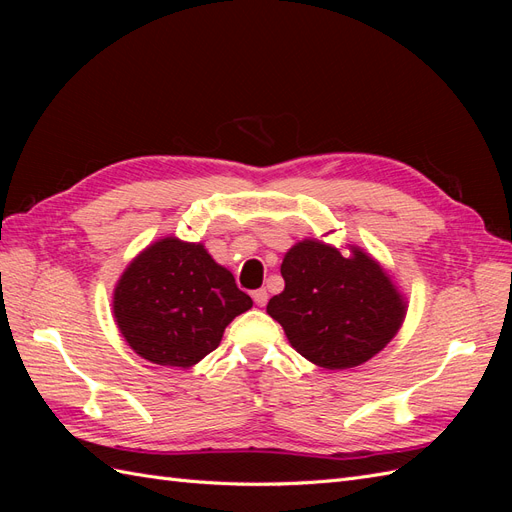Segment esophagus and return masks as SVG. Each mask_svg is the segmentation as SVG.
Listing matches in <instances>:
<instances>
[{
	"mask_svg": "<svg viewBox=\"0 0 512 512\" xmlns=\"http://www.w3.org/2000/svg\"><path fill=\"white\" fill-rule=\"evenodd\" d=\"M252 297H254V303H256V305L265 307V305H267V299H269V294H267L265 288H260V290H254V292H252Z\"/></svg>",
	"mask_w": 512,
	"mask_h": 512,
	"instance_id": "1",
	"label": "esophagus"
}]
</instances>
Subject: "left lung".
Listing matches in <instances>:
<instances>
[{
    "label": "left lung",
    "mask_w": 512,
    "mask_h": 512,
    "mask_svg": "<svg viewBox=\"0 0 512 512\" xmlns=\"http://www.w3.org/2000/svg\"><path fill=\"white\" fill-rule=\"evenodd\" d=\"M284 290L267 314L290 346L324 369L367 363L397 335L408 301L380 262L359 245L294 243L282 260Z\"/></svg>",
    "instance_id": "1"
}]
</instances>
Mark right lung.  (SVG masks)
I'll use <instances>...</instances> for the list:
<instances>
[{
  "label": "right lung",
  "mask_w": 512,
  "mask_h": 512,
  "mask_svg": "<svg viewBox=\"0 0 512 512\" xmlns=\"http://www.w3.org/2000/svg\"><path fill=\"white\" fill-rule=\"evenodd\" d=\"M250 307L252 299L203 243L173 235L136 254L113 290L119 333L138 356L164 367L203 361Z\"/></svg>",
  "instance_id": "add662e5"
}]
</instances>
